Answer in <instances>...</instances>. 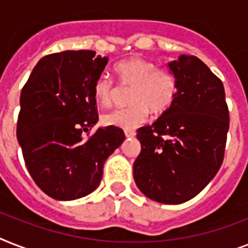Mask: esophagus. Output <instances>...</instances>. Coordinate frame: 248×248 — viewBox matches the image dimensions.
Returning <instances> with one entry per match:
<instances>
[{
    "label": "esophagus",
    "mask_w": 248,
    "mask_h": 248,
    "mask_svg": "<svg viewBox=\"0 0 248 248\" xmlns=\"http://www.w3.org/2000/svg\"><path fill=\"white\" fill-rule=\"evenodd\" d=\"M124 135H126V138H134L135 131L134 130H124Z\"/></svg>",
    "instance_id": "obj_1"
}]
</instances>
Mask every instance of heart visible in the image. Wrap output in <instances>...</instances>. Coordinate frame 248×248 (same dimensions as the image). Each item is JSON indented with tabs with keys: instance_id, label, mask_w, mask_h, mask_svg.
Listing matches in <instances>:
<instances>
[{
	"instance_id": "1",
	"label": "heart",
	"mask_w": 248,
	"mask_h": 248,
	"mask_svg": "<svg viewBox=\"0 0 248 248\" xmlns=\"http://www.w3.org/2000/svg\"><path fill=\"white\" fill-rule=\"evenodd\" d=\"M114 72L121 85L131 86L128 93L131 104L105 113L103 122L107 126L132 130L148 120L151 109L157 114L163 113L176 99V77L167 69H157L152 60L132 56L116 64ZM116 93L114 82L105 76L93 83V96L103 107L112 104Z\"/></svg>"
}]
</instances>
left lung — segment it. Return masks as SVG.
Here are the masks:
<instances>
[{"instance_id": "obj_1", "label": "left lung", "mask_w": 248, "mask_h": 248, "mask_svg": "<svg viewBox=\"0 0 248 248\" xmlns=\"http://www.w3.org/2000/svg\"><path fill=\"white\" fill-rule=\"evenodd\" d=\"M176 77L173 104L151 126L138 130L141 152L134 179L148 198L179 204L196 197L223 163L229 110L223 82L193 55L170 62Z\"/></svg>"}]
</instances>
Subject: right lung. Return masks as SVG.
I'll return each instance as SVG.
<instances>
[{"label": "right lung", "instance_id": "right-lung-1", "mask_svg": "<svg viewBox=\"0 0 248 248\" xmlns=\"http://www.w3.org/2000/svg\"><path fill=\"white\" fill-rule=\"evenodd\" d=\"M107 63L93 50L50 54L21 90L17 141L32 179L54 200L93 192L107 158L124 143V130L113 126L83 135L99 120L93 83Z\"/></svg>", "mask_w": 248, "mask_h": 248}]
</instances>
